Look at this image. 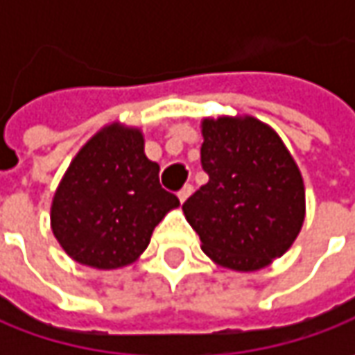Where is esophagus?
I'll return each mask as SVG.
<instances>
[{
	"instance_id": "obj_1",
	"label": "esophagus",
	"mask_w": 355,
	"mask_h": 355,
	"mask_svg": "<svg viewBox=\"0 0 355 355\" xmlns=\"http://www.w3.org/2000/svg\"><path fill=\"white\" fill-rule=\"evenodd\" d=\"M191 193H193V185H184V187H182V189H180V191H178V198H180V201H182V203H184L185 199L189 198V196H191Z\"/></svg>"
}]
</instances>
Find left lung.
<instances>
[{
	"label": "left lung",
	"mask_w": 355,
	"mask_h": 355,
	"mask_svg": "<svg viewBox=\"0 0 355 355\" xmlns=\"http://www.w3.org/2000/svg\"><path fill=\"white\" fill-rule=\"evenodd\" d=\"M201 136L209 182L184 203L185 219L215 265L261 270L288 251L302 229V173L279 134L259 118H203Z\"/></svg>",
	"instance_id": "1"
}]
</instances>
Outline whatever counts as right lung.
<instances>
[{"instance_id": "right-lung-1", "label": "right lung", "mask_w": 355, "mask_h": 355, "mask_svg": "<svg viewBox=\"0 0 355 355\" xmlns=\"http://www.w3.org/2000/svg\"><path fill=\"white\" fill-rule=\"evenodd\" d=\"M159 166L144 154L136 126L110 122L76 152L51 201V229L78 265H132L180 199L162 189Z\"/></svg>"}]
</instances>
